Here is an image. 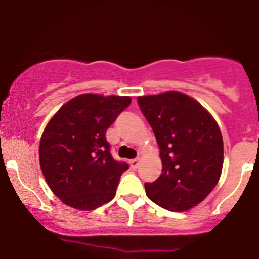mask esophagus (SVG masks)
<instances>
[{
	"label": "esophagus",
	"mask_w": 259,
	"mask_h": 259,
	"mask_svg": "<svg viewBox=\"0 0 259 259\" xmlns=\"http://www.w3.org/2000/svg\"><path fill=\"white\" fill-rule=\"evenodd\" d=\"M129 162H130V166H132V168L136 169L140 165V159H133V160H130Z\"/></svg>",
	"instance_id": "34e87169"
}]
</instances>
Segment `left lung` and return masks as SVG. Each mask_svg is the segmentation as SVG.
Segmentation results:
<instances>
[{
	"instance_id": "left-lung-1",
	"label": "left lung",
	"mask_w": 259,
	"mask_h": 259,
	"mask_svg": "<svg viewBox=\"0 0 259 259\" xmlns=\"http://www.w3.org/2000/svg\"><path fill=\"white\" fill-rule=\"evenodd\" d=\"M160 148L161 175L145 183L146 194L160 207L185 211L201 203L220 179L224 142L210 113L181 92L137 98Z\"/></svg>"
}]
</instances>
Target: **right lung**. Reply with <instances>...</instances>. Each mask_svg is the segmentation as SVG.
<instances>
[{
	"label": "right lung",
	"mask_w": 259,
	"mask_h": 259,
	"mask_svg": "<svg viewBox=\"0 0 259 259\" xmlns=\"http://www.w3.org/2000/svg\"><path fill=\"white\" fill-rule=\"evenodd\" d=\"M130 103L129 97L81 94L48 123L39 161L48 185L64 204L93 210L114 197L129 166L112 158L106 130Z\"/></svg>",
	"instance_id": "add662e5"
}]
</instances>
